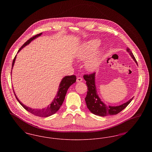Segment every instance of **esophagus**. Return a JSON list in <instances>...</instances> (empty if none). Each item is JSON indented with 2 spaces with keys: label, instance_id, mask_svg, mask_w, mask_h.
Instances as JSON below:
<instances>
[{
  "label": "esophagus",
  "instance_id": "obj_1",
  "mask_svg": "<svg viewBox=\"0 0 152 152\" xmlns=\"http://www.w3.org/2000/svg\"><path fill=\"white\" fill-rule=\"evenodd\" d=\"M83 81V79H82V78H81V77H77V79H76V81H77V83H79V82H81V81Z\"/></svg>",
  "mask_w": 152,
  "mask_h": 152
}]
</instances>
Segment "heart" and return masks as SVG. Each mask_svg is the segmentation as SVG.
Segmentation results:
<instances>
[{
    "label": "heart",
    "instance_id": "b5f03b06",
    "mask_svg": "<svg viewBox=\"0 0 152 152\" xmlns=\"http://www.w3.org/2000/svg\"><path fill=\"white\" fill-rule=\"evenodd\" d=\"M100 44L98 39L91 40L83 44L76 53L77 58L81 61L86 60V68L89 71H96L101 65L106 52L105 47L96 50Z\"/></svg>",
    "mask_w": 152,
    "mask_h": 152
}]
</instances>
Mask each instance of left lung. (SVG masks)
Here are the masks:
<instances>
[{"label":"left lung","mask_w":152,"mask_h":152,"mask_svg":"<svg viewBox=\"0 0 152 152\" xmlns=\"http://www.w3.org/2000/svg\"><path fill=\"white\" fill-rule=\"evenodd\" d=\"M126 51L129 53L130 56L137 64L136 60L130 49L127 48ZM95 75L96 73H94L89 75H85L83 76L84 79L86 81V84L88 87L87 96L85 99L86 102L87 108L93 114L102 117L108 115H115L122 111L133 100V97L130 99L127 102L118 106L106 105L105 103L101 101V99L97 94V88L95 83Z\"/></svg>","instance_id":"1"}]
</instances>
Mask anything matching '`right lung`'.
<instances>
[{"instance_id":"right-lung-1","label":"right lung","mask_w":152,"mask_h":152,"mask_svg":"<svg viewBox=\"0 0 152 152\" xmlns=\"http://www.w3.org/2000/svg\"><path fill=\"white\" fill-rule=\"evenodd\" d=\"M42 34V33H40L39 34H37L35 36L31 37V39H29L28 40H27L25 43L22 45V47L19 49V50L18 51V53H19L20 51V50L23 49L24 47H25L26 45H28L32 40H35L37 37L41 36ZM16 58V55L15 56L14 59L13 60V62H12V68L14 67V65ZM11 73H12V70H11ZM76 77L75 75L66 76L65 77H64L61 80V82L59 84V86L58 88V92L56 94V95L55 96V98L53 99V101L51 102L50 104H49V105L47 106V108H31L29 107H27V106L24 105L17 97L15 93L14 89H13V90H14L15 96L17 100L26 110H27L28 112H29L31 113L32 114H33L35 116H39V117H48V116H50L52 115H53V114H55V113H56L58 112V109L61 107L62 104L63 103V101H64V99H65V95H66V92H67L68 88L71 85H72L73 83H75L76 82Z\"/></svg>"}]
</instances>
